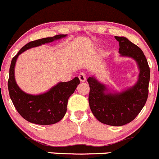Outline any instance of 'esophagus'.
<instances>
[{"instance_id": "1", "label": "esophagus", "mask_w": 159, "mask_h": 159, "mask_svg": "<svg viewBox=\"0 0 159 159\" xmlns=\"http://www.w3.org/2000/svg\"><path fill=\"white\" fill-rule=\"evenodd\" d=\"M78 77H79V79L81 82H84L85 80V79H86V77H85V74L84 72L80 73Z\"/></svg>"}]
</instances>
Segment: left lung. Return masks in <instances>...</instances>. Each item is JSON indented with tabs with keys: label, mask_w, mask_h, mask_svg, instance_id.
Listing matches in <instances>:
<instances>
[{
	"label": "left lung",
	"mask_w": 159,
	"mask_h": 159,
	"mask_svg": "<svg viewBox=\"0 0 159 159\" xmlns=\"http://www.w3.org/2000/svg\"><path fill=\"white\" fill-rule=\"evenodd\" d=\"M119 42L121 56L133 58L140 70L139 80L134 86L120 93H106L107 89L94 76L88 79L90 87L89 102L93 115L100 122L120 126L132 121L146 103L149 93L150 70L141 48L125 37L115 36Z\"/></svg>",
	"instance_id": "8db88e82"
}]
</instances>
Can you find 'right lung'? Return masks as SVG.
Returning a JSON list of instances; mask_svg holds the SVG:
<instances>
[{
  "label": "right lung",
  "instance_id": "obj_1",
  "mask_svg": "<svg viewBox=\"0 0 159 159\" xmlns=\"http://www.w3.org/2000/svg\"><path fill=\"white\" fill-rule=\"evenodd\" d=\"M65 36L66 35L60 34L32 41L24 45L11 61L8 80L9 97L20 116L33 124L50 125L60 121L67 111L68 98L74 92L80 82L79 78L75 77L69 82L59 83L44 94H26L18 86L15 80L14 68L17 58L26 50L52 42Z\"/></svg>",
  "mask_w": 159,
  "mask_h": 159
}]
</instances>
